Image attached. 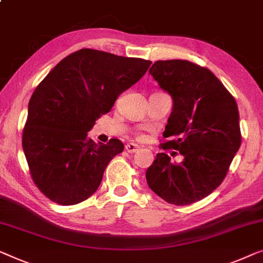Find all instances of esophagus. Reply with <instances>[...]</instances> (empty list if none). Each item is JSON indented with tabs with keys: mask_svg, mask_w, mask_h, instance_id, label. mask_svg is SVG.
<instances>
[{
	"mask_svg": "<svg viewBox=\"0 0 263 263\" xmlns=\"http://www.w3.org/2000/svg\"><path fill=\"white\" fill-rule=\"evenodd\" d=\"M139 149H140V147L135 143L125 144V151H127L128 153H136V152H138Z\"/></svg>",
	"mask_w": 263,
	"mask_h": 263,
	"instance_id": "34e87169",
	"label": "esophagus"
}]
</instances>
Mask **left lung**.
Listing matches in <instances>:
<instances>
[{
    "mask_svg": "<svg viewBox=\"0 0 263 263\" xmlns=\"http://www.w3.org/2000/svg\"><path fill=\"white\" fill-rule=\"evenodd\" d=\"M149 74L173 101L162 134L171 141L161 147L179 151L182 160L159 153L147 184L170 204L196 203L222 184L241 146L237 104L210 70L187 60H159Z\"/></svg>",
    "mask_w": 263,
    "mask_h": 263,
    "instance_id": "1",
    "label": "left lung"
}]
</instances>
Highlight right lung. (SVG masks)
<instances>
[{
  "mask_svg": "<svg viewBox=\"0 0 263 263\" xmlns=\"http://www.w3.org/2000/svg\"><path fill=\"white\" fill-rule=\"evenodd\" d=\"M151 64L83 48L57 64L37 85L29 100L22 148L33 181L47 198L74 205L97 191L105 167L124 146L117 139L96 143L87 132Z\"/></svg>",
  "mask_w": 263,
  "mask_h": 263,
  "instance_id": "1",
  "label": "right lung"
}]
</instances>
